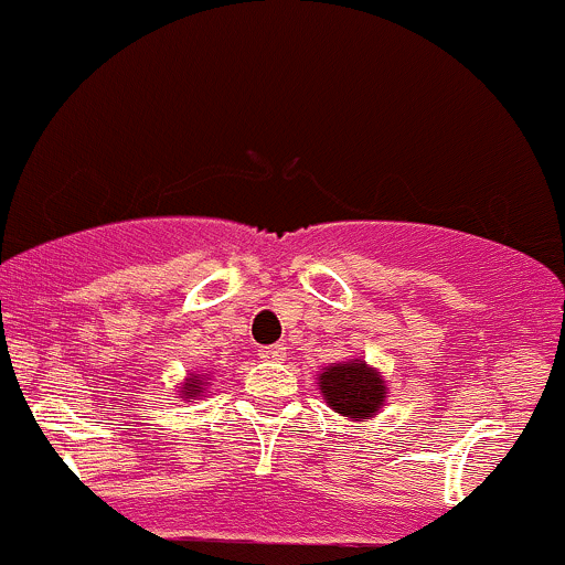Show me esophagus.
<instances>
[{"label":"esophagus","mask_w":565,"mask_h":565,"mask_svg":"<svg viewBox=\"0 0 565 565\" xmlns=\"http://www.w3.org/2000/svg\"><path fill=\"white\" fill-rule=\"evenodd\" d=\"M284 356H287V345L284 343L265 345V349H259V359H265V362H284Z\"/></svg>","instance_id":"esophagus-1"}]
</instances>
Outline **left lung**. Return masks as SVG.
<instances>
[{"instance_id":"obj_1","label":"left lung","mask_w":565,"mask_h":565,"mask_svg":"<svg viewBox=\"0 0 565 565\" xmlns=\"http://www.w3.org/2000/svg\"><path fill=\"white\" fill-rule=\"evenodd\" d=\"M319 388L327 405L351 420L373 418L388 394L383 375L362 359L324 367V373L319 375Z\"/></svg>"}]
</instances>
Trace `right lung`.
Wrapping results in <instances>:
<instances>
[{
    "mask_svg": "<svg viewBox=\"0 0 565 565\" xmlns=\"http://www.w3.org/2000/svg\"><path fill=\"white\" fill-rule=\"evenodd\" d=\"M206 392V375H190L188 381H184L182 386V396L184 399H198V396H203Z\"/></svg>",
    "mask_w": 565,
    "mask_h": 565,
    "instance_id": "obj_1",
    "label": "right lung"
}]
</instances>
